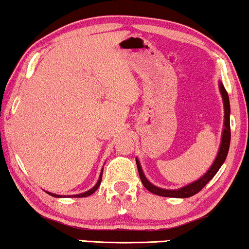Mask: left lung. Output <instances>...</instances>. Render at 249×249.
I'll list each match as a JSON object with an SVG mask.
<instances>
[{"instance_id":"8db88e82","label":"left lung","mask_w":249,"mask_h":249,"mask_svg":"<svg viewBox=\"0 0 249 249\" xmlns=\"http://www.w3.org/2000/svg\"><path fill=\"white\" fill-rule=\"evenodd\" d=\"M219 87H220V92H221V96H223V101H224V109H225V123H224V131H223V137H221V143H220V147H219V152H218L217 158H215L214 162L211 166V168L206 172L205 175H203L199 179L195 181L194 183L185 185V187L181 188V189L166 190V189H161V188H158L152 183H149L148 179L145 178V175H143L139 161L136 160L138 172H139L140 179H142L143 187H145L148 191H151L152 194H155V195H158V196H162V197H175V198H187V197L194 196V195L199 193V191L209 183V181H210V179L213 178L215 174H217L218 170H219L221 164L225 162L227 153H229L230 142H231V126H230L231 109H230L229 94H227L226 89L224 88V86L221 85V83Z\"/></svg>"}]
</instances>
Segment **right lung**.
<instances>
[{"label": "right lung", "instance_id": "obj_1", "mask_svg": "<svg viewBox=\"0 0 249 249\" xmlns=\"http://www.w3.org/2000/svg\"><path fill=\"white\" fill-rule=\"evenodd\" d=\"M102 174H103V170H102L101 172V175H100V178H98V181H97V183H96V185L94 188H91L90 190H88V191H86V193H83V194H79V195H74L73 197H88V196H90L91 194H94L96 190L98 189V187H100V184H101V181H102ZM49 195H51V196H53V197H61V196H59V195H55V194H51V193H47Z\"/></svg>", "mask_w": 249, "mask_h": 249}]
</instances>
